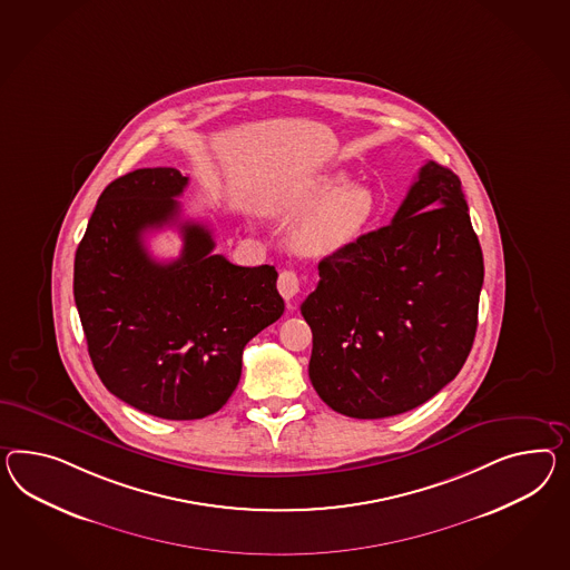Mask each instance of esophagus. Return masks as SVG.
I'll list each match as a JSON object with an SVG mask.
<instances>
[{
    "instance_id": "34e87169",
    "label": "esophagus",
    "mask_w": 570,
    "mask_h": 570,
    "mask_svg": "<svg viewBox=\"0 0 570 570\" xmlns=\"http://www.w3.org/2000/svg\"><path fill=\"white\" fill-rule=\"evenodd\" d=\"M277 287L278 293H281L287 302H292L293 297L299 292V277H297V273H295V271H283V273L278 275Z\"/></svg>"
}]
</instances>
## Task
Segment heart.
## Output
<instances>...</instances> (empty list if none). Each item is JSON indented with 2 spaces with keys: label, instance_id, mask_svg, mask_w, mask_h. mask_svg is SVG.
I'll return each instance as SVG.
<instances>
[{
  "label": "heart",
  "instance_id": "1",
  "mask_svg": "<svg viewBox=\"0 0 570 570\" xmlns=\"http://www.w3.org/2000/svg\"><path fill=\"white\" fill-rule=\"evenodd\" d=\"M281 215L304 217L295 223V248L309 256H328L362 239L379 217V198L370 186H347L345 174L312 177L278 198Z\"/></svg>",
  "mask_w": 570,
  "mask_h": 570
}]
</instances>
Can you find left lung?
<instances>
[{
  "label": "left lung",
  "instance_id": "obj_1",
  "mask_svg": "<svg viewBox=\"0 0 570 570\" xmlns=\"http://www.w3.org/2000/svg\"><path fill=\"white\" fill-rule=\"evenodd\" d=\"M461 179L428 161L391 225L318 264L302 304L309 380L355 420L420 407L461 372L478 331L480 239Z\"/></svg>",
  "mask_w": 570,
  "mask_h": 570
}]
</instances>
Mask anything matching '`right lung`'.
Masks as SVG:
<instances>
[{
  "label": "right lung",
  "mask_w": 570,
  "mask_h": 570,
  "mask_svg": "<svg viewBox=\"0 0 570 570\" xmlns=\"http://www.w3.org/2000/svg\"><path fill=\"white\" fill-rule=\"evenodd\" d=\"M186 186L174 167L117 177L99 196L73 261V299L105 389L177 422L203 420L227 403L244 347L285 309L275 266H237L213 254L215 239L200 223H179L176 261L148 254L145 234L177 223Z\"/></svg>",
  "instance_id": "1"
}]
</instances>
